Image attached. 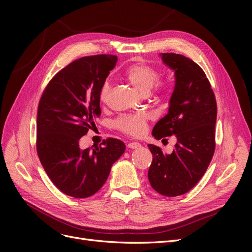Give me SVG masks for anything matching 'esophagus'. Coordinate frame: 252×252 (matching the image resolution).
Here are the masks:
<instances>
[{"label": "esophagus", "mask_w": 252, "mask_h": 252, "mask_svg": "<svg viewBox=\"0 0 252 252\" xmlns=\"http://www.w3.org/2000/svg\"><path fill=\"white\" fill-rule=\"evenodd\" d=\"M127 147L128 148H131V149H135V148L141 147V144L138 143V142H131V143H128L127 144Z\"/></svg>", "instance_id": "1"}]
</instances>
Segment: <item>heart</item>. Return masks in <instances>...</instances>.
Wrapping results in <instances>:
<instances>
[{
  "label": "heart",
  "instance_id": "obj_1",
  "mask_svg": "<svg viewBox=\"0 0 252 252\" xmlns=\"http://www.w3.org/2000/svg\"><path fill=\"white\" fill-rule=\"evenodd\" d=\"M125 77L131 85L138 89L141 94H147L159 81L161 74L155 67L145 63H136L131 65L125 72ZM110 93V83L105 81L100 88L98 98L101 102H106ZM116 126L120 131L132 136L142 135L147 127V117L144 113L134 112L122 114L116 122Z\"/></svg>",
  "mask_w": 252,
  "mask_h": 252
}]
</instances>
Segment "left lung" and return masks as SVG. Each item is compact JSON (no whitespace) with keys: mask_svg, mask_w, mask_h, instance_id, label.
Instances as JSON below:
<instances>
[{"mask_svg":"<svg viewBox=\"0 0 252 252\" xmlns=\"http://www.w3.org/2000/svg\"><path fill=\"white\" fill-rule=\"evenodd\" d=\"M161 57L174 71L175 84L168 113L156 124L152 135L161 140L174 134L178 142L170 155L148 145L152 154L148 179L159 194L177 196L193 188L211 162L217 101L205 72L191 59L177 53H161Z\"/></svg>","mask_w":252,"mask_h":252,"instance_id":"8db88e82","label":"left lung"}]
</instances>
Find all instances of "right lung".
I'll return each instance as SVG.
<instances>
[{"mask_svg": "<svg viewBox=\"0 0 252 252\" xmlns=\"http://www.w3.org/2000/svg\"><path fill=\"white\" fill-rule=\"evenodd\" d=\"M117 61L111 55L73 61L50 80L39 103L37 156L53 184L75 199L97 192L126 148L113 138L84 150L79 145L101 116L98 93Z\"/></svg>", "mask_w": 252, "mask_h": 252, "instance_id": "add662e5", "label": "right lung"}]
</instances>
